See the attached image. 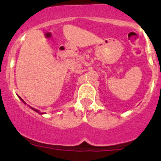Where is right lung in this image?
Instances as JSON below:
<instances>
[{"label": "right lung", "instance_id": "add662e5", "mask_svg": "<svg viewBox=\"0 0 161 161\" xmlns=\"http://www.w3.org/2000/svg\"><path fill=\"white\" fill-rule=\"evenodd\" d=\"M19 98H20V99H21V100H22V102H24V101H23V100H22V98L20 97H19ZM24 103H25V102H24ZM31 109H34V110H35V112H37V113H39V114H43V113H40V112L38 111V109H35V108H32V107H31Z\"/></svg>", "mask_w": 161, "mask_h": 161}]
</instances>
